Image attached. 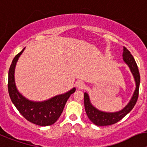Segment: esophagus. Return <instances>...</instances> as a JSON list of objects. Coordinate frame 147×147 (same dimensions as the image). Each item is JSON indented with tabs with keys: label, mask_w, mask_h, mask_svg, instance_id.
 Masks as SVG:
<instances>
[{
	"label": "esophagus",
	"mask_w": 147,
	"mask_h": 147,
	"mask_svg": "<svg viewBox=\"0 0 147 147\" xmlns=\"http://www.w3.org/2000/svg\"><path fill=\"white\" fill-rule=\"evenodd\" d=\"M76 85H77V87L78 89H84V86H85V84H84V83L83 81H78Z\"/></svg>",
	"instance_id": "esophagus-1"
}]
</instances>
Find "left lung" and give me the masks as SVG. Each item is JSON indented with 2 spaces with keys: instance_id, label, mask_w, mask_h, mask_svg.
Returning <instances> with one entry per match:
<instances>
[{
  "instance_id": "1",
  "label": "left lung",
  "mask_w": 147,
  "mask_h": 147,
  "mask_svg": "<svg viewBox=\"0 0 147 147\" xmlns=\"http://www.w3.org/2000/svg\"><path fill=\"white\" fill-rule=\"evenodd\" d=\"M123 61L129 66L134 78H135V81L136 83V89H135L133 96H132V99L130 100L129 103L122 110L117 112H111V113L99 111L91 104L87 93H84V107H85L86 115L89 120L97 126H100V127L109 126V125L114 124V123L118 122L133 109V107H135L138 100L139 95L140 80H141L138 67V65L135 62L133 56L125 47H123Z\"/></svg>"
}]
</instances>
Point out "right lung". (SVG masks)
I'll list each match as a JSON object with an SVG mask.
<instances>
[{
	"mask_svg": "<svg viewBox=\"0 0 147 147\" xmlns=\"http://www.w3.org/2000/svg\"><path fill=\"white\" fill-rule=\"evenodd\" d=\"M24 49L25 48L15 55L9 67L8 78L9 95L15 107L27 121L41 127L49 126L55 123L59 118L66 101L70 95L75 92V88L65 94L57 95L43 102H33L24 98L16 89L14 79L16 62Z\"/></svg>",
	"mask_w": 147,
	"mask_h": 147,
	"instance_id": "obj_1",
	"label": "right lung"
}]
</instances>
